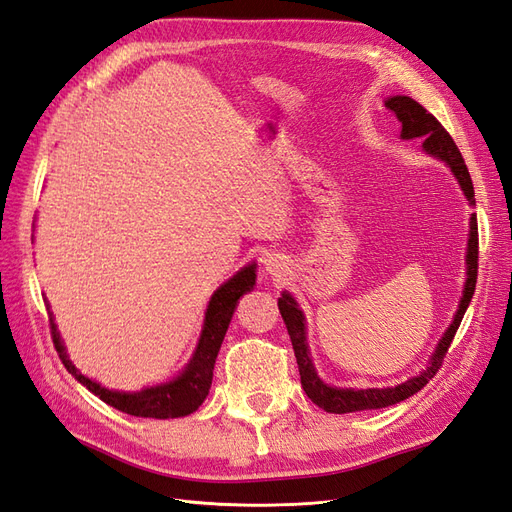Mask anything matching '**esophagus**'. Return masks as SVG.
Returning <instances> with one entry per match:
<instances>
[{
    "instance_id": "obj_1",
    "label": "esophagus",
    "mask_w": 512,
    "mask_h": 512,
    "mask_svg": "<svg viewBox=\"0 0 512 512\" xmlns=\"http://www.w3.org/2000/svg\"><path fill=\"white\" fill-rule=\"evenodd\" d=\"M265 269L271 273V275H280L284 271V262L277 258V256H269L265 260Z\"/></svg>"
}]
</instances>
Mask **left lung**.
I'll list each match as a JSON object with an SVG mask.
<instances>
[{"mask_svg": "<svg viewBox=\"0 0 512 512\" xmlns=\"http://www.w3.org/2000/svg\"><path fill=\"white\" fill-rule=\"evenodd\" d=\"M386 108L395 113V117L401 123V138L404 141H418L423 138V151L429 153L431 158H436L444 162L455 179L461 185V192L466 194L470 207L476 205L474 200V185L468 173V166L463 162L461 153L455 145V141L448 134L442 123L433 117L429 111L412 100L410 96H391L389 100H384ZM476 271H478V226H476V213L470 215V235H468V252H466V284H463L461 292V301L457 312L453 316V322L448 324V329L444 331L442 339L438 342L436 350H433L431 359L427 367L421 371V374L401 382L397 386H386V389H339V386H331L327 382H322L318 371L312 363V356H309V346H307V327H305V316L301 312L299 303L294 301L290 292H282V297L277 299V307H280V314L284 318V324L290 335V342L294 348V356H297V365H299V374H301V386L305 395L314 401V404L322 410L333 412V414H348V412H361V410H378L399 404L414 393H418L423 386L436 376V371L440 369L444 356L448 352V346H451L453 337L459 329L461 318L466 314V309L472 301V294L476 288Z\"/></svg>", "mask_w": 512, "mask_h": 512, "instance_id": "8db88e82", "label": "left lung"}]
</instances>
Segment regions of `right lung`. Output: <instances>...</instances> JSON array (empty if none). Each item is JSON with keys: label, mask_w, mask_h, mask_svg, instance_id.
<instances>
[{"label": "right lung", "mask_w": 512, "mask_h": 512, "mask_svg": "<svg viewBox=\"0 0 512 512\" xmlns=\"http://www.w3.org/2000/svg\"><path fill=\"white\" fill-rule=\"evenodd\" d=\"M254 286H256V262L239 269L230 277V280H226L211 294L207 312H205V324H203V331H200L196 350L192 354L190 363L181 369V374L173 380L156 384V386H147V389L134 391V393L106 389V386H102L100 382L81 374V371L76 369L74 363L70 361L64 342H61L49 303H46V309H49L51 335H53V344L61 363L66 365V369L76 380H79L83 386H87V389L96 397H100L104 404L132 416L179 418V416H188L196 412L198 406L203 404L205 397L209 395L215 359H218V352L224 342V335L228 331L232 314H235L239 299L245 292H250Z\"/></svg>", "instance_id": "add662e5"}]
</instances>
